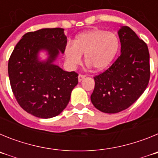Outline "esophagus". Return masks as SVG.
<instances>
[{
	"label": "esophagus",
	"mask_w": 158,
	"mask_h": 158,
	"mask_svg": "<svg viewBox=\"0 0 158 158\" xmlns=\"http://www.w3.org/2000/svg\"><path fill=\"white\" fill-rule=\"evenodd\" d=\"M86 75H84V74H79V76H78V81H79V82L81 81L82 80H83L84 78L85 77Z\"/></svg>",
	"instance_id": "obj_1"
}]
</instances>
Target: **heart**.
<instances>
[{"label":"heart","instance_id":"1","mask_svg":"<svg viewBox=\"0 0 158 158\" xmlns=\"http://www.w3.org/2000/svg\"><path fill=\"white\" fill-rule=\"evenodd\" d=\"M119 48V41L113 32L93 29L77 36L73 45L68 43L65 49L67 61L72 66L81 62L85 54V62L95 70H102L111 64Z\"/></svg>","mask_w":158,"mask_h":158}]
</instances>
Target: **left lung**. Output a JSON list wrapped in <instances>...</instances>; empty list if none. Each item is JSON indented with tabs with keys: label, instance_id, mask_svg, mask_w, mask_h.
Instances as JSON below:
<instances>
[{
	"label": "left lung",
	"instance_id": "1",
	"mask_svg": "<svg viewBox=\"0 0 158 158\" xmlns=\"http://www.w3.org/2000/svg\"><path fill=\"white\" fill-rule=\"evenodd\" d=\"M120 56L103 73L94 77L91 101L105 113L127 109L144 93L150 77V53L146 43L132 29L123 26L118 31Z\"/></svg>",
	"mask_w": 158,
	"mask_h": 158
}]
</instances>
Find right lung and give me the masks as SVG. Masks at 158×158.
I'll return each instance as SVG.
<instances>
[{
  "instance_id": "1",
  "label": "right lung",
  "mask_w": 158,
  "mask_h": 158,
  "mask_svg": "<svg viewBox=\"0 0 158 158\" xmlns=\"http://www.w3.org/2000/svg\"><path fill=\"white\" fill-rule=\"evenodd\" d=\"M64 29L43 28L27 32L18 42L8 60L12 93L19 105L31 115L48 118L62 112L78 83V73L66 72L52 63L59 51H65ZM40 49L48 51L47 62L37 58Z\"/></svg>"
}]
</instances>
